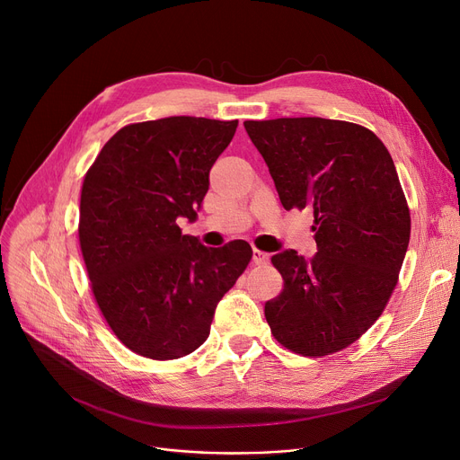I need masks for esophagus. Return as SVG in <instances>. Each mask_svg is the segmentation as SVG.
<instances>
[{
    "mask_svg": "<svg viewBox=\"0 0 460 460\" xmlns=\"http://www.w3.org/2000/svg\"><path fill=\"white\" fill-rule=\"evenodd\" d=\"M267 262H269V253L253 248V264H267Z\"/></svg>",
    "mask_w": 460,
    "mask_h": 460,
    "instance_id": "1",
    "label": "esophagus"
}]
</instances>
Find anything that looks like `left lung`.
Masks as SVG:
<instances>
[{"instance_id":"1","label":"left lung","mask_w":460,"mask_h":460,"mask_svg":"<svg viewBox=\"0 0 460 460\" xmlns=\"http://www.w3.org/2000/svg\"><path fill=\"white\" fill-rule=\"evenodd\" d=\"M285 210L311 208L317 253L272 257L281 293L264 304L276 341L321 358L358 341L382 315L410 240L395 164L369 128L323 117L244 120Z\"/></svg>"}]
</instances>
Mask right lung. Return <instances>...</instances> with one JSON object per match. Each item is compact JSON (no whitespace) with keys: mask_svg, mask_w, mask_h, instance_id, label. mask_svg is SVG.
I'll return each mask as SVG.
<instances>
[{"mask_svg":"<svg viewBox=\"0 0 460 460\" xmlns=\"http://www.w3.org/2000/svg\"><path fill=\"white\" fill-rule=\"evenodd\" d=\"M236 127L186 115L127 125L84 177L78 236L91 291L117 340L143 358L199 349L217 302L252 261L246 240L207 248L177 226L196 220Z\"/></svg>","mask_w":460,"mask_h":460,"instance_id":"right-lung-1","label":"right lung"}]
</instances>
